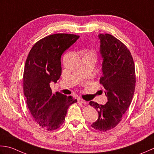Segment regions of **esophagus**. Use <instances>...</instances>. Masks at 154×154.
Masks as SVG:
<instances>
[{
	"mask_svg": "<svg viewBox=\"0 0 154 154\" xmlns=\"http://www.w3.org/2000/svg\"><path fill=\"white\" fill-rule=\"evenodd\" d=\"M78 102H80V103H84V104H86V103H87V102H86V101H85V100H84L82 98H78Z\"/></svg>",
	"mask_w": 154,
	"mask_h": 154,
	"instance_id": "esophagus-1",
	"label": "esophagus"
}]
</instances>
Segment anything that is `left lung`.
Masks as SVG:
<instances>
[{"label": "left lung", "instance_id": "obj_1", "mask_svg": "<svg viewBox=\"0 0 154 154\" xmlns=\"http://www.w3.org/2000/svg\"><path fill=\"white\" fill-rule=\"evenodd\" d=\"M100 52L103 59V76L100 79L108 98L104 105L93 101L90 105L98 112V118L92 127L100 131L115 128L131 103L136 86L133 58L120 40L109 34H100Z\"/></svg>", "mask_w": 154, "mask_h": 154}]
</instances>
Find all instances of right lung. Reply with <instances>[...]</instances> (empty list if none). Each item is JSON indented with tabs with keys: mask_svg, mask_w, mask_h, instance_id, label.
I'll list each match as a JSON object with an SVG mask.
<instances>
[{
	"mask_svg": "<svg viewBox=\"0 0 154 154\" xmlns=\"http://www.w3.org/2000/svg\"><path fill=\"white\" fill-rule=\"evenodd\" d=\"M70 34L46 36L34 45L28 55L23 75L24 94L34 122L48 131L63 124L68 107L77 102L72 96L52 94L50 83L62 74L61 56L79 38Z\"/></svg>",
	"mask_w": 154,
	"mask_h": 154,
	"instance_id": "1",
	"label": "right lung"
}]
</instances>
